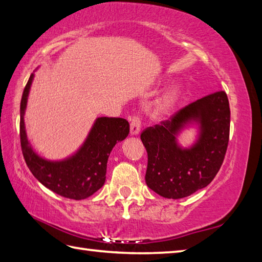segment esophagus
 I'll return each mask as SVG.
<instances>
[{"label":"esophagus","mask_w":262,"mask_h":262,"mask_svg":"<svg viewBox=\"0 0 262 262\" xmlns=\"http://www.w3.org/2000/svg\"><path fill=\"white\" fill-rule=\"evenodd\" d=\"M141 117L140 116H133L130 119V134L136 135L140 133L141 129Z\"/></svg>","instance_id":"esophagus-1"}]
</instances>
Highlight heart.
I'll list each match as a JSON object with an SVG mask.
<instances>
[{"label": "heart", "instance_id": "b5f03b06", "mask_svg": "<svg viewBox=\"0 0 262 262\" xmlns=\"http://www.w3.org/2000/svg\"><path fill=\"white\" fill-rule=\"evenodd\" d=\"M178 90L177 89H173L172 92H169L166 96L161 99V101L158 102L156 106V110L157 112L159 113H163L165 111H167L168 108L173 105V103L175 102V99L178 97Z\"/></svg>", "mask_w": 262, "mask_h": 262}]
</instances>
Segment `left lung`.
Returning <instances> with one entry per match:
<instances>
[{"instance_id":"obj_1","label":"left lung","mask_w":262,"mask_h":262,"mask_svg":"<svg viewBox=\"0 0 262 262\" xmlns=\"http://www.w3.org/2000/svg\"><path fill=\"white\" fill-rule=\"evenodd\" d=\"M190 120L201 123V137L191 149H180L174 134ZM230 130L226 92L213 93L147 127L141 140L147 152L145 182L165 198L188 197L215 178L225 159Z\"/></svg>"}]
</instances>
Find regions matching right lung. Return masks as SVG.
I'll return each instance as SVG.
<instances>
[{
  "instance_id": "obj_1",
  "label": "right lung",
  "mask_w": 262,
  "mask_h": 262,
  "mask_svg": "<svg viewBox=\"0 0 262 262\" xmlns=\"http://www.w3.org/2000/svg\"><path fill=\"white\" fill-rule=\"evenodd\" d=\"M33 75L24 88L20 102V145L24 159L32 174L51 191L61 197L84 199L92 196L105 182L106 164L117 142L129 134V123L122 118H98L81 149L72 158L63 161H48L34 154L28 144L24 111Z\"/></svg>"
}]
</instances>
